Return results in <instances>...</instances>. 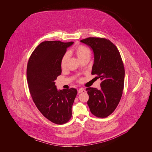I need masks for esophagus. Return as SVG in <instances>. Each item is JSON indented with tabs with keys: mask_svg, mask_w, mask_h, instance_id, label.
I'll return each instance as SVG.
<instances>
[{
	"mask_svg": "<svg viewBox=\"0 0 152 152\" xmlns=\"http://www.w3.org/2000/svg\"><path fill=\"white\" fill-rule=\"evenodd\" d=\"M86 91L84 88H80L78 90V93H81V92H85Z\"/></svg>",
	"mask_w": 152,
	"mask_h": 152,
	"instance_id": "esophagus-1",
	"label": "esophagus"
}]
</instances>
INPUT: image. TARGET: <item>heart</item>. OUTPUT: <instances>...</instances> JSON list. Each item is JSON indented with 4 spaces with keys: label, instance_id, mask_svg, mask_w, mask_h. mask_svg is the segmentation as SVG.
<instances>
[{
    "label": "heart",
    "instance_id": "b5f03b06",
    "mask_svg": "<svg viewBox=\"0 0 152 152\" xmlns=\"http://www.w3.org/2000/svg\"><path fill=\"white\" fill-rule=\"evenodd\" d=\"M76 54L77 57L80 60H81L84 57H85L87 56H90L91 52L89 49L84 45H80L76 48ZM69 53H66L64 55L63 57L62 58L61 62V66L62 68H64L66 65V63L67 61V60L69 58Z\"/></svg>",
    "mask_w": 152,
    "mask_h": 152
}]
</instances>
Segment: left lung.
Segmentation results:
<instances>
[{"label":"left lung","instance_id":"1","mask_svg":"<svg viewBox=\"0 0 152 152\" xmlns=\"http://www.w3.org/2000/svg\"><path fill=\"white\" fill-rule=\"evenodd\" d=\"M86 44L94 56L92 74L100 78L101 88H87V104L96 117L106 118L117 107L124 86L125 69L116 47L109 40L89 37L80 41Z\"/></svg>","mask_w":152,"mask_h":152}]
</instances>
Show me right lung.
Listing matches in <instances>:
<instances>
[{
  "mask_svg": "<svg viewBox=\"0 0 152 152\" xmlns=\"http://www.w3.org/2000/svg\"><path fill=\"white\" fill-rule=\"evenodd\" d=\"M74 42L47 41L31 54L27 64V80L33 100L44 117L61 125L72 116V106L77 94L75 88L58 90L55 80L61 74V62L66 49Z\"/></svg>",
  "mask_w": 152,
  "mask_h": 152,
  "instance_id": "1",
  "label": "right lung"
}]
</instances>
